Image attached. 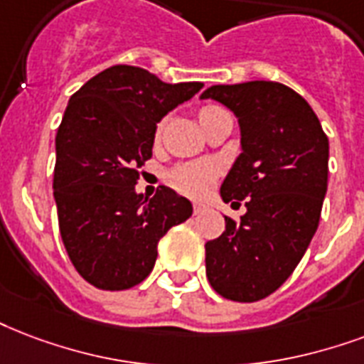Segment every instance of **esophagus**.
Segmentation results:
<instances>
[{
  "label": "esophagus",
  "instance_id": "obj_1",
  "mask_svg": "<svg viewBox=\"0 0 364 364\" xmlns=\"http://www.w3.org/2000/svg\"><path fill=\"white\" fill-rule=\"evenodd\" d=\"M208 208H210V206H208L206 202H194V204H193V213H194V215H200L202 212H206Z\"/></svg>",
  "mask_w": 364,
  "mask_h": 364
}]
</instances>
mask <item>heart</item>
Instances as JSON below:
<instances>
[{"label":"heart","mask_w":364,"mask_h":364,"mask_svg":"<svg viewBox=\"0 0 364 364\" xmlns=\"http://www.w3.org/2000/svg\"><path fill=\"white\" fill-rule=\"evenodd\" d=\"M221 110L223 108L219 107H204L200 110V120L215 114V112H221ZM215 176H218V168L212 162H191L183 164L173 170L171 183L188 196H202L210 188Z\"/></svg>","instance_id":"1"}]
</instances>
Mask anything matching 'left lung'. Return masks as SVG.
<instances>
[{
    "label": "left lung",
    "mask_w": 364,
    "mask_h": 364,
    "mask_svg": "<svg viewBox=\"0 0 364 364\" xmlns=\"http://www.w3.org/2000/svg\"><path fill=\"white\" fill-rule=\"evenodd\" d=\"M200 99L225 105L238 118L242 152L221 198L246 200L240 221L225 215V231L206 242V277L223 298L257 301L282 287L317 231L328 137L309 102L279 82L212 85Z\"/></svg>",
    "instance_id": "1"
}]
</instances>
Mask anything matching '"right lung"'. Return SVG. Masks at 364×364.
<instances>
[{
    "mask_svg": "<svg viewBox=\"0 0 364 364\" xmlns=\"http://www.w3.org/2000/svg\"><path fill=\"white\" fill-rule=\"evenodd\" d=\"M204 83H166L127 65L99 72L70 97L55 137L53 196L72 265L101 290H127L154 267L158 242L193 215L170 187L135 191L156 124Z\"/></svg>",
    "mask_w": 364,
    "mask_h": 364,
    "instance_id": "add662e5",
    "label": "right lung"
}]
</instances>
